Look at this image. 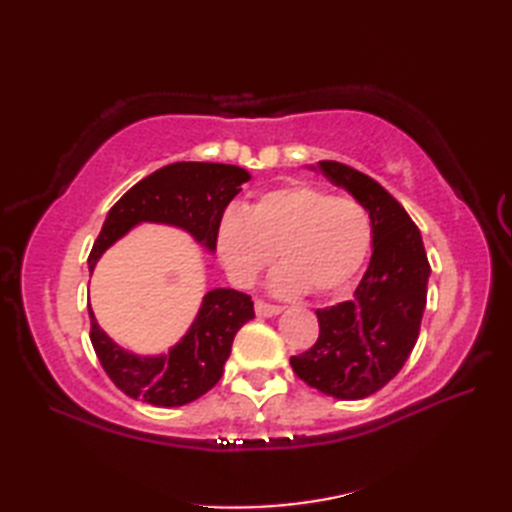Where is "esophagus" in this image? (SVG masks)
Listing matches in <instances>:
<instances>
[{"label":"esophagus","mask_w":512,"mask_h":512,"mask_svg":"<svg viewBox=\"0 0 512 512\" xmlns=\"http://www.w3.org/2000/svg\"><path fill=\"white\" fill-rule=\"evenodd\" d=\"M284 310L281 306H273V303H266L262 299L255 301V312L257 317H277V314Z\"/></svg>","instance_id":"1"}]
</instances>
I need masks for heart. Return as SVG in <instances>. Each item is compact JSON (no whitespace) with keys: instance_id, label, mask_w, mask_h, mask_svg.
<instances>
[{"instance_id":"obj_1","label":"heart","mask_w":512,"mask_h":512,"mask_svg":"<svg viewBox=\"0 0 512 512\" xmlns=\"http://www.w3.org/2000/svg\"><path fill=\"white\" fill-rule=\"evenodd\" d=\"M372 239L361 202L310 182L270 189L217 224V253L239 286H253L279 250L281 266L270 281L279 295H339L361 273Z\"/></svg>"}]
</instances>
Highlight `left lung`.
Segmentation results:
<instances>
[{
  "instance_id": "obj_1",
  "label": "left lung",
  "mask_w": 512,
  "mask_h": 512,
  "mask_svg": "<svg viewBox=\"0 0 512 512\" xmlns=\"http://www.w3.org/2000/svg\"><path fill=\"white\" fill-rule=\"evenodd\" d=\"M317 167L365 206L374 250L354 297L317 310L319 339L290 365L325 396L361 400L383 389L416 345L431 268L418 226L394 195L343 162Z\"/></svg>"
}]
</instances>
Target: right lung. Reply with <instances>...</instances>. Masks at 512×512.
<instances>
[{"label": "right lung", "instance_id": "1", "mask_svg": "<svg viewBox=\"0 0 512 512\" xmlns=\"http://www.w3.org/2000/svg\"><path fill=\"white\" fill-rule=\"evenodd\" d=\"M250 173L220 162H173L134 184L105 217L88 257L90 273L101 255L136 224L156 222L187 231L209 253L228 202ZM90 310V341L112 383L129 398L154 407H182L222 378L237 330L255 319L253 301L233 288L209 290L187 334L167 354L138 356L114 343Z\"/></svg>", "mask_w": 512, "mask_h": 512}]
</instances>
